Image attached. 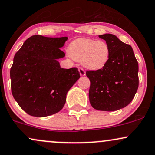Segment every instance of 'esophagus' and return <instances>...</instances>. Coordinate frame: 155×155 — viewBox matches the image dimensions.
I'll return each instance as SVG.
<instances>
[{
  "instance_id": "1",
  "label": "esophagus",
  "mask_w": 155,
  "mask_h": 155,
  "mask_svg": "<svg viewBox=\"0 0 155 155\" xmlns=\"http://www.w3.org/2000/svg\"><path fill=\"white\" fill-rule=\"evenodd\" d=\"M79 74L81 76H84L86 75V73L85 71H84V70L82 69V68H79Z\"/></svg>"
}]
</instances>
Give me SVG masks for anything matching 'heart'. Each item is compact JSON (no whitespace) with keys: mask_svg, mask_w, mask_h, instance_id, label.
<instances>
[{"mask_svg":"<svg viewBox=\"0 0 155 155\" xmlns=\"http://www.w3.org/2000/svg\"><path fill=\"white\" fill-rule=\"evenodd\" d=\"M69 56L74 60L81 61L86 69L96 71L108 64L110 49L106 41L88 38H79L68 47Z\"/></svg>","mask_w":155,"mask_h":155,"instance_id":"heart-1","label":"heart"}]
</instances>
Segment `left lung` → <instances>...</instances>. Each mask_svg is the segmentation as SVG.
<instances>
[{"instance_id":"obj_1","label":"left lung","mask_w":155,"mask_h":155,"mask_svg":"<svg viewBox=\"0 0 155 155\" xmlns=\"http://www.w3.org/2000/svg\"><path fill=\"white\" fill-rule=\"evenodd\" d=\"M98 37L108 43L110 57L103 69L86 71L91 81L90 104L98 110H117L126 107L137 92L138 63L130 45L112 34Z\"/></svg>"}]
</instances>
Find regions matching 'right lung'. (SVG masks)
<instances>
[{
    "label": "right lung",
    "instance_id": "add662e5",
    "mask_svg": "<svg viewBox=\"0 0 155 155\" xmlns=\"http://www.w3.org/2000/svg\"><path fill=\"white\" fill-rule=\"evenodd\" d=\"M67 40L33 35L14 57L10 72L12 94L32 116L46 117L60 111L67 92L80 78L77 68L63 69L58 61L65 57L59 48Z\"/></svg>",
    "mask_w": 155,
    "mask_h": 155
}]
</instances>
